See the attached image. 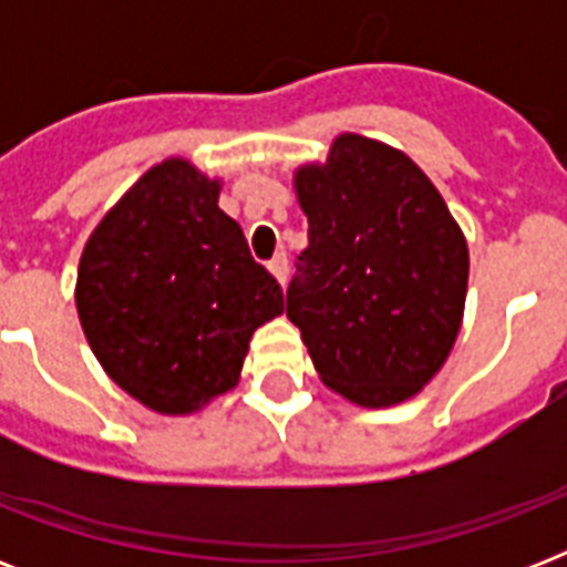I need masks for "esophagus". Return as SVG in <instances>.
<instances>
[{
    "label": "esophagus",
    "instance_id": "esophagus-1",
    "mask_svg": "<svg viewBox=\"0 0 567 567\" xmlns=\"http://www.w3.org/2000/svg\"><path fill=\"white\" fill-rule=\"evenodd\" d=\"M267 267H270V274L276 276V282L285 285V279H288V256H285V252H276V256L267 261Z\"/></svg>",
    "mask_w": 567,
    "mask_h": 567
}]
</instances>
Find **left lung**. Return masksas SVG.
Masks as SVG:
<instances>
[{
  "label": "left lung",
  "instance_id": "8db88e82",
  "mask_svg": "<svg viewBox=\"0 0 567 567\" xmlns=\"http://www.w3.org/2000/svg\"><path fill=\"white\" fill-rule=\"evenodd\" d=\"M309 247L288 318L320 379L364 409L414 396L447 362L467 293V244L426 173L394 146L338 135L293 173Z\"/></svg>",
  "mask_w": 567,
  "mask_h": 567
}]
</instances>
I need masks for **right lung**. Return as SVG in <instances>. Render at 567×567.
Returning <instances> with one entry per match:
<instances>
[{
    "label": "right lung",
    "instance_id": "right-lung-1",
    "mask_svg": "<svg viewBox=\"0 0 567 567\" xmlns=\"http://www.w3.org/2000/svg\"><path fill=\"white\" fill-rule=\"evenodd\" d=\"M220 182L167 158L120 196L84 244L75 309L114 382L162 414L238 385L249 338L285 311L282 288L217 205Z\"/></svg>",
    "mask_w": 567,
    "mask_h": 567
}]
</instances>
